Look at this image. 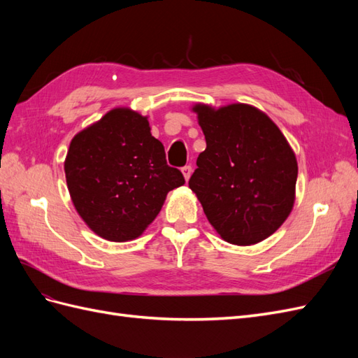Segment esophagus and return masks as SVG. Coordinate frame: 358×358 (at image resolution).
<instances>
[{
  "label": "esophagus",
  "mask_w": 358,
  "mask_h": 358,
  "mask_svg": "<svg viewBox=\"0 0 358 358\" xmlns=\"http://www.w3.org/2000/svg\"><path fill=\"white\" fill-rule=\"evenodd\" d=\"M182 173H183V178H185V180H188L192 175V167L191 166H185L182 167Z\"/></svg>",
  "instance_id": "esophagus-1"
}]
</instances>
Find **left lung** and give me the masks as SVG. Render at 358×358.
Wrapping results in <instances>:
<instances>
[{"label":"left lung","mask_w":358,"mask_h":358,"mask_svg":"<svg viewBox=\"0 0 358 358\" xmlns=\"http://www.w3.org/2000/svg\"><path fill=\"white\" fill-rule=\"evenodd\" d=\"M206 149L188 182L222 239L249 246L273 234L292 210L297 159L285 136L249 104H196Z\"/></svg>","instance_id":"left-lung-1"}]
</instances>
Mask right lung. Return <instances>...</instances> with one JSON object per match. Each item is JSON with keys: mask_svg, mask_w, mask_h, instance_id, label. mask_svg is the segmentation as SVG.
<instances>
[{"mask_svg": "<svg viewBox=\"0 0 358 358\" xmlns=\"http://www.w3.org/2000/svg\"><path fill=\"white\" fill-rule=\"evenodd\" d=\"M64 170L80 218L110 242L138 237L169 191L185 183L180 170L167 166L148 117L128 107H116L76 134Z\"/></svg>", "mask_w": 358, "mask_h": 358, "instance_id": "right-lung-1", "label": "right lung"}]
</instances>
